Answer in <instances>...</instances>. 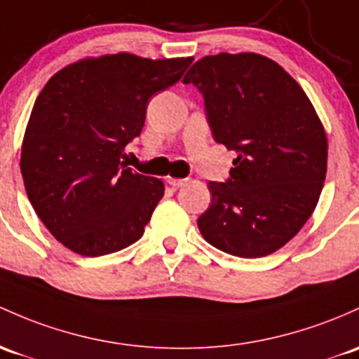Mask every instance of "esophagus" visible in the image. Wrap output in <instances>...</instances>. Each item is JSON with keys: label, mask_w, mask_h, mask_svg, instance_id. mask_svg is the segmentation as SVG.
<instances>
[{"label": "esophagus", "mask_w": 359, "mask_h": 359, "mask_svg": "<svg viewBox=\"0 0 359 359\" xmlns=\"http://www.w3.org/2000/svg\"><path fill=\"white\" fill-rule=\"evenodd\" d=\"M168 183L171 184V187L180 188V187H183V184H187L188 180L187 178H168Z\"/></svg>", "instance_id": "obj_1"}]
</instances>
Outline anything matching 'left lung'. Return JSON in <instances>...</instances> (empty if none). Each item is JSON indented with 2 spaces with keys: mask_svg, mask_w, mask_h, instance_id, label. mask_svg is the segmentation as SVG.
Segmentation results:
<instances>
[{
  "mask_svg": "<svg viewBox=\"0 0 359 359\" xmlns=\"http://www.w3.org/2000/svg\"><path fill=\"white\" fill-rule=\"evenodd\" d=\"M184 83L205 101L217 144L236 150L229 180L210 181L203 240L241 258L271 255L299 233L327 172V135L313 104L280 65L257 53L198 60Z\"/></svg>",
  "mask_w": 359,
  "mask_h": 359,
  "instance_id": "1",
  "label": "left lung"
}]
</instances>
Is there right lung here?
Returning a JSON list of instances; mask_svg holds the SVG:
<instances>
[{"label": "right lung", "mask_w": 359, "mask_h": 359, "mask_svg": "<svg viewBox=\"0 0 359 359\" xmlns=\"http://www.w3.org/2000/svg\"><path fill=\"white\" fill-rule=\"evenodd\" d=\"M191 61L118 53L48 80L27 123L20 169L34 210L61 245L101 257L140 240L164 183L126 168L123 150L144 128L150 97Z\"/></svg>", "instance_id": "obj_1"}]
</instances>
